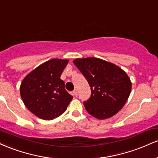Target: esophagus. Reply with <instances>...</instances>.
I'll use <instances>...</instances> for the list:
<instances>
[{
    "label": "esophagus",
    "mask_w": 158,
    "mask_h": 158,
    "mask_svg": "<svg viewBox=\"0 0 158 158\" xmlns=\"http://www.w3.org/2000/svg\"><path fill=\"white\" fill-rule=\"evenodd\" d=\"M73 95L75 96V97H77V96H78V92H77V89H75L73 91Z\"/></svg>",
    "instance_id": "obj_1"
}]
</instances>
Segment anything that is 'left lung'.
I'll return each mask as SVG.
<instances>
[{
  "mask_svg": "<svg viewBox=\"0 0 158 158\" xmlns=\"http://www.w3.org/2000/svg\"><path fill=\"white\" fill-rule=\"evenodd\" d=\"M73 63L90 87L91 95L84 102L90 115L104 119L122 109L131 90V80L124 70L98 58L77 59Z\"/></svg>",
  "mask_w": 158,
  "mask_h": 158,
  "instance_id": "8db88e82",
  "label": "left lung"
}]
</instances>
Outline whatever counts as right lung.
Masks as SVG:
<instances>
[{"mask_svg": "<svg viewBox=\"0 0 158 158\" xmlns=\"http://www.w3.org/2000/svg\"><path fill=\"white\" fill-rule=\"evenodd\" d=\"M68 59H50L30 72L20 87L26 107L36 117L51 120L66 110L73 96L64 88L60 79Z\"/></svg>", "mask_w": 158, "mask_h": 158, "instance_id": "obj_1", "label": "right lung"}]
</instances>
